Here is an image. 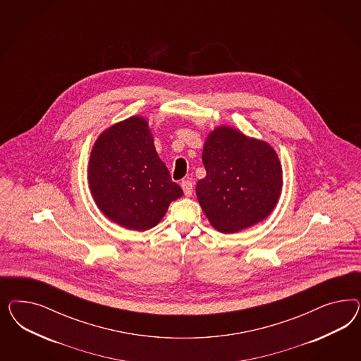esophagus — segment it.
I'll list each match as a JSON object with an SVG mask.
<instances>
[{"instance_id": "34e87169", "label": "esophagus", "mask_w": 361, "mask_h": 361, "mask_svg": "<svg viewBox=\"0 0 361 361\" xmlns=\"http://www.w3.org/2000/svg\"><path fill=\"white\" fill-rule=\"evenodd\" d=\"M181 188H183L184 195H185L186 197L192 196V193H193V184H192L190 180H183Z\"/></svg>"}]
</instances>
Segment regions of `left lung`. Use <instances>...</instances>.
<instances>
[{
  "mask_svg": "<svg viewBox=\"0 0 361 361\" xmlns=\"http://www.w3.org/2000/svg\"><path fill=\"white\" fill-rule=\"evenodd\" d=\"M202 163L207 176L197 183V198L214 229L235 233L273 212L283 180L278 154L267 142L219 127L205 142Z\"/></svg>",
  "mask_w": 361,
  "mask_h": 361,
  "instance_id": "left-lung-1",
  "label": "left lung"
}]
</instances>
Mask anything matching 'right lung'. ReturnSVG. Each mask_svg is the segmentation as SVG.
<instances>
[{"label": "right lung", "mask_w": 361, "mask_h": 361, "mask_svg": "<svg viewBox=\"0 0 361 361\" xmlns=\"http://www.w3.org/2000/svg\"><path fill=\"white\" fill-rule=\"evenodd\" d=\"M88 184L107 219L139 231L156 226L169 204L183 196L142 116L116 123L99 136L90 156Z\"/></svg>", "instance_id": "add662e5"}]
</instances>
